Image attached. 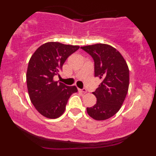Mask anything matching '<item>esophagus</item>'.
Instances as JSON below:
<instances>
[{
    "instance_id": "esophagus-1",
    "label": "esophagus",
    "mask_w": 156,
    "mask_h": 156,
    "mask_svg": "<svg viewBox=\"0 0 156 156\" xmlns=\"http://www.w3.org/2000/svg\"><path fill=\"white\" fill-rule=\"evenodd\" d=\"M78 90H79V92H82V93H87V89H78Z\"/></svg>"
}]
</instances>
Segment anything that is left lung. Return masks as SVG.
Masks as SVG:
<instances>
[{"instance_id": "left-lung-1", "label": "left lung", "mask_w": 156, "mask_h": 156, "mask_svg": "<svg viewBox=\"0 0 156 156\" xmlns=\"http://www.w3.org/2000/svg\"><path fill=\"white\" fill-rule=\"evenodd\" d=\"M94 61V76L102 80L93 94L97 98L87 114L95 120H105L117 114L123 104L129 87V69L121 53L107 44L81 47Z\"/></svg>"}]
</instances>
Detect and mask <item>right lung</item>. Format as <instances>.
Returning <instances> with one entry per match:
<instances>
[{
    "label": "right lung",
    "mask_w": 156,
    "mask_h": 156,
    "mask_svg": "<svg viewBox=\"0 0 156 156\" xmlns=\"http://www.w3.org/2000/svg\"><path fill=\"white\" fill-rule=\"evenodd\" d=\"M80 47L57 42H46L31 55L26 73L28 94L39 114L49 119H56L64 114L68 99L78 92L76 86L65 85L53 80L59 76L67 58Z\"/></svg>",
    "instance_id": "obj_1"
}]
</instances>
